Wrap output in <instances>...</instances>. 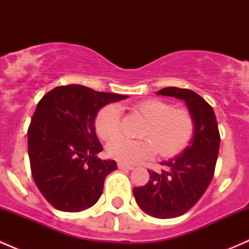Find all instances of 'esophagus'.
I'll use <instances>...</instances> for the list:
<instances>
[{"instance_id":"1","label":"esophagus","mask_w":249,"mask_h":249,"mask_svg":"<svg viewBox=\"0 0 249 249\" xmlns=\"http://www.w3.org/2000/svg\"><path fill=\"white\" fill-rule=\"evenodd\" d=\"M118 167H119L120 170H132L134 169V166H131V165H125V164H122V162H119V164H118Z\"/></svg>"}]
</instances>
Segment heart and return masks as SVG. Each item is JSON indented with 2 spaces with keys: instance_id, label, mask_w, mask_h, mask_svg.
<instances>
[{
  "instance_id": "obj_1",
  "label": "heart",
  "mask_w": 249,
  "mask_h": 249,
  "mask_svg": "<svg viewBox=\"0 0 249 249\" xmlns=\"http://www.w3.org/2000/svg\"><path fill=\"white\" fill-rule=\"evenodd\" d=\"M147 124L141 137L130 141L115 139L107 144V154L123 164H137L150 159L159 152L160 157L171 158L182 152L194 134L192 113L184 108H172V105L159 99H148L135 106ZM95 129L104 140L119 136L122 131L120 109L115 105L104 107L95 120Z\"/></svg>"
}]
</instances>
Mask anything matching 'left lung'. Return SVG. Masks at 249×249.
<instances>
[{"instance_id":"8db88e82","label":"left lung","mask_w":249,"mask_h":249,"mask_svg":"<svg viewBox=\"0 0 249 249\" xmlns=\"http://www.w3.org/2000/svg\"><path fill=\"white\" fill-rule=\"evenodd\" d=\"M157 94L183 100L194 119V135L182 154L162 161L161 172L148 170L147 184L134 188L143 212L169 219L184 214L205 194L214 175L220 136L213 108L196 92L169 87Z\"/></svg>"}]
</instances>
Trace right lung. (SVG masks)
Instances as JSON below:
<instances>
[{"mask_svg": "<svg viewBox=\"0 0 249 249\" xmlns=\"http://www.w3.org/2000/svg\"><path fill=\"white\" fill-rule=\"evenodd\" d=\"M126 95L100 92L78 84L56 87L37 105L27 130L31 173L47 201L59 211L80 212L104 192L114 160H101L104 148L95 132V118L109 102Z\"/></svg>", "mask_w": 249, "mask_h": 249, "instance_id": "right-lung-1", "label": "right lung"}]
</instances>
